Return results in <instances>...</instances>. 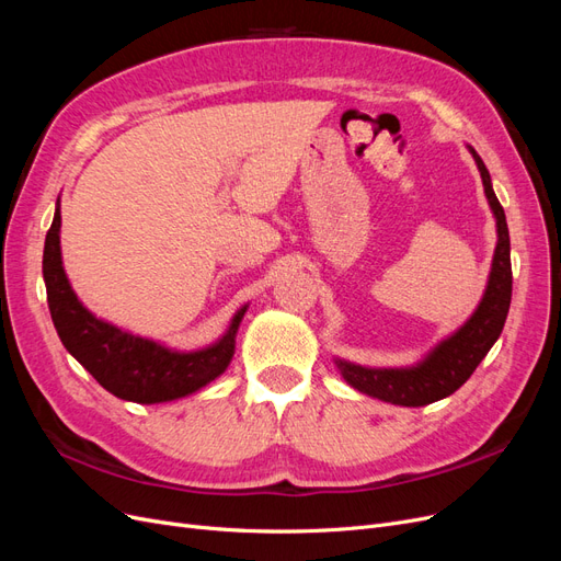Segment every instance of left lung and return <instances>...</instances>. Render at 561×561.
Masks as SVG:
<instances>
[{
	"instance_id": "obj_1",
	"label": "left lung",
	"mask_w": 561,
	"mask_h": 561,
	"mask_svg": "<svg viewBox=\"0 0 561 561\" xmlns=\"http://www.w3.org/2000/svg\"><path fill=\"white\" fill-rule=\"evenodd\" d=\"M474 161H478L480 175L484 182V194L489 206L496 215L499 243L494 252V264H491V276L486 293L478 311L466 325L458 330L447 342L439 344L426 360L410 369H367L358 365L339 363L344 379L358 388L360 393L379 398L383 402H393L402 407H423L435 400L451 396L454 390L461 388L478 365L482 363L489 348L494 346L503 332L507 309H511L513 297V266H511V233L503 206L499 203L494 190H491V178L486 165L478 157V151L470 149Z\"/></svg>"
}]
</instances>
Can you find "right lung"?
<instances>
[{"mask_svg": "<svg viewBox=\"0 0 561 561\" xmlns=\"http://www.w3.org/2000/svg\"><path fill=\"white\" fill-rule=\"evenodd\" d=\"M48 311L62 346L112 396L130 402H165L194 393L217 379L233 355V336L245 307L236 313L222 342L196 353L168 351L149 339L122 332L81 307L60 260V210L56 208L44 243Z\"/></svg>", "mask_w": 561, "mask_h": 561, "instance_id": "add662e5", "label": "right lung"}]
</instances>
